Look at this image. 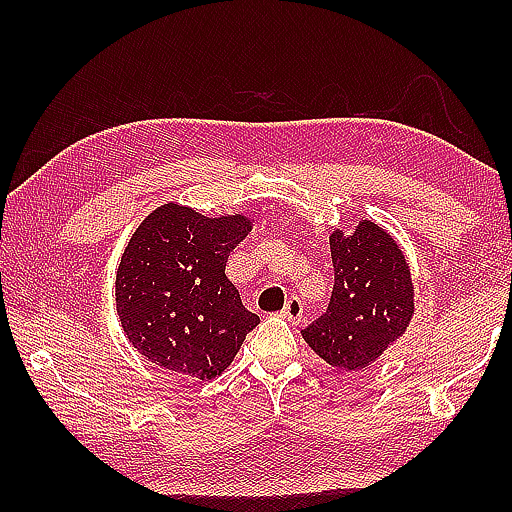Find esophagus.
<instances>
[{
  "label": "esophagus",
  "instance_id": "34e87169",
  "mask_svg": "<svg viewBox=\"0 0 512 512\" xmlns=\"http://www.w3.org/2000/svg\"><path fill=\"white\" fill-rule=\"evenodd\" d=\"M281 317H284L290 323H299L303 319V303H301V299L290 297L288 303H286V308L281 310Z\"/></svg>",
  "mask_w": 512,
  "mask_h": 512
}]
</instances>
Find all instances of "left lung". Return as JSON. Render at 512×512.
Listing matches in <instances>:
<instances>
[{
	"label": "left lung",
	"mask_w": 512,
	"mask_h": 512,
	"mask_svg": "<svg viewBox=\"0 0 512 512\" xmlns=\"http://www.w3.org/2000/svg\"><path fill=\"white\" fill-rule=\"evenodd\" d=\"M334 290L328 312L301 332L325 363L358 372L398 343L416 314L409 259L387 228L358 220L330 233Z\"/></svg>",
	"instance_id": "left-lung-1"
}]
</instances>
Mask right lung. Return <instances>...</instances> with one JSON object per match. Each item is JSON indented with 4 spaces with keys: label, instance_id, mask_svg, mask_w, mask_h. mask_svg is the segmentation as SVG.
<instances>
[{
    "label": "right lung",
    "instance_id": "add662e5",
    "mask_svg": "<svg viewBox=\"0 0 512 512\" xmlns=\"http://www.w3.org/2000/svg\"><path fill=\"white\" fill-rule=\"evenodd\" d=\"M250 228V215L209 217L178 202L140 222L116 270V312L136 352L195 383L226 372L259 323L224 273Z\"/></svg>",
    "mask_w": 512,
    "mask_h": 512
}]
</instances>
